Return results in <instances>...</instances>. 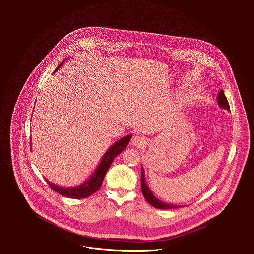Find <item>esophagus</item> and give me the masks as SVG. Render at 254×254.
Masks as SVG:
<instances>
[{"label": "esophagus", "instance_id": "obj_1", "mask_svg": "<svg viewBox=\"0 0 254 254\" xmlns=\"http://www.w3.org/2000/svg\"><path fill=\"white\" fill-rule=\"evenodd\" d=\"M146 143V139H144L143 136H140V135H135L132 137V144H134V146H137V147H140L142 146V144Z\"/></svg>", "mask_w": 254, "mask_h": 254}]
</instances>
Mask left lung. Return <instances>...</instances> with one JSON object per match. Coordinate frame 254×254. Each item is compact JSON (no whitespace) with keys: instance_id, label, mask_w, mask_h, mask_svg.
<instances>
[{"instance_id":"8db88e82","label":"left lung","mask_w":254,"mask_h":254,"mask_svg":"<svg viewBox=\"0 0 254 254\" xmlns=\"http://www.w3.org/2000/svg\"><path fill=\"white\" fill-rule=\"evenodd\" d=\"M218 104L225 108V110L229 111L230 110V106H229V103H228V100L223 92V90H221L218 94ZM140 184H141V192H142V195L143 197L146 198L147 202L152 205L153 207L155 208H158V209H175V208H179L181 206L179 205H171V204H168L166 202H162L161 200H159L152 192L151 190L149 189L147 183H146V179H144V172H143V169L141 168V179H140Z\"/></svg>"}]
</instances>
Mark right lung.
Returning <instances> with one entry per match:
<instances>
[{"label": "right lung", "mask_w": 254, "mask_h": 254, "mask_svg": "<svg viewBox=\"0 0 254 254\" xmlns=\"http://www.w3.org/2000/svg\"><path fill=\"white\" fill-rule=\"evenodd\" d=\"M62 64H63V62H61V64L57 67L56 70H58V68L61 67ZM130 138H131V135H127V136L121 138L120 140H118L114 144V146H112L110 148V150H108L105 153V155L103 156L99 166L97 167V169L94 172V174L92 175V177L88 181H86L84 184H82L78 187H74V188H64V187L56 186V185L48 182L47 180H46V182L48 183L49 187L52 190L56 191L57 193H59L60 195L64 196V197L75 198V199H83V198L89 197L90 195L95 193L97 190H99L108 168L111 167L114 159L127 148Z\"/></svg>", "instance_id": "add662e5"}]
</instances>
